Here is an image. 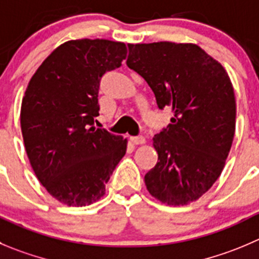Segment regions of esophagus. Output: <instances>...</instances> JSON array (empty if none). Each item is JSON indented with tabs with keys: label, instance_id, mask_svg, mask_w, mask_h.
I'll return each instance as SVG.
<instances>
[{
	"label": "esophagus",
	"instance_id": "obj_1",
	"mask_svg": "<svg viewBox=\"0 0 259 259\" xmlns=\"http://www.w3.org/2000/svg\"><path fill=\"white\" fill-rule=\"evenodd\" d=\"M131 141L134 142L135 145H142V144H145V141H146V140H145L144 136L139 135V136H131Z\"/></svg>",
	"mask_w": 259,
	"mask_h": 259
}]
</instances>
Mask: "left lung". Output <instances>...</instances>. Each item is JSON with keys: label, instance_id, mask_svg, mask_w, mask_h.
I'll return each instance as SVG.
<instances>
[{"label": "left lung", "instance_id": "obj_1", "mask_svg": "<svg viewBox=\"0 0 259 259\" xmlns=\"http://www.w3.org/2000/svg\"><path fill=\"white\" fill-rule=\"evenodd\" d=\"M127 66L145 78L159 109L173 118L152 142L157 162L147 191L171 206L188 205L218 181L233 144L236 104L225 68L196 44H128Z\"/></svg>", "mask_w": 259, "mask_h": 259}]
</instances>
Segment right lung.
<instances>
[{"label": "right lung", "instance_id": "right-lung-1", "mask_svg": "<svg viewBox=\"0 0 259 259\" xmlns=\"http://www.w3.org/2000/svg\"><path fill=\"white\" fill-rule=\"evenodd\" d=\"M125 54L127 47L119 41H66L26 88L20 114L26 154L48 193L68 206L102 198L125 154V140L94 127L102 76L119 67Z\"/></svg>", "mask_w": 259, "mask_h": 259}]
</instances>
